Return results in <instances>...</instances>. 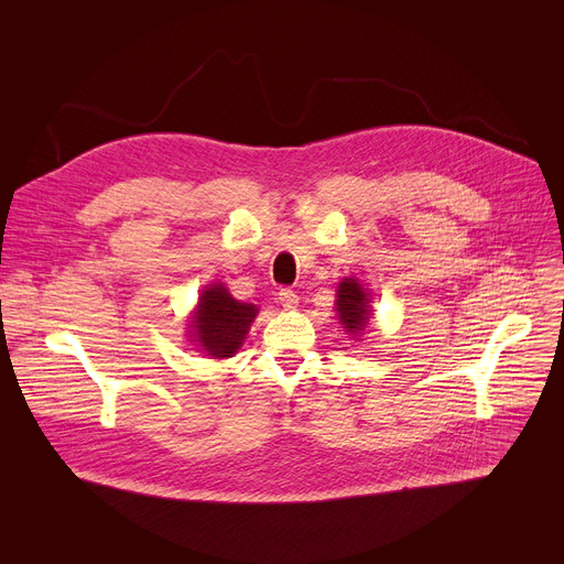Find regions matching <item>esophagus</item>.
I'll use <instances>...</instances> for the list:
<instances>
[{
	"label": "esophagus",
	"instance_id": "34e87169",
	"mask_svg": "<svg viewBox=\"0 0 564 564\" xmlns=\"http://www.w3.org/2000/svg\"><path fill=\"white\" fill-rule=\"evenodd\" d=\"M279 303L283 305L285 311H294L296 305H299V296H296V292H292V290L285 288V290L279 292Z\"/></svg>",
	"mask_w": 564,
	"mask_h": 564
}]
</instances>
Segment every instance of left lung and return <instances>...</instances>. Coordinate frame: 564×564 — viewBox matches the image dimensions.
I'll list each match as a JSON object with an SVG mask.
<instances>
[{"label":"left lung","instance_id":"obj_1","mask_svg":"<svg viewBox=\"0 0 564 564\" xmlns=\"http://www.w3.org/2000/svg\"><path fill=\"white\" fill-rule=\"evenodd\" d=\"M335 308H337L341 328H346V333L357 337V333H362L371 319L369 290H365L357 279L346 276L337 288Z\"/></svg>","mask_w":564,"mask_h":564}]
</instances>
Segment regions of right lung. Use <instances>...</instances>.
<instances>
[{
	"label": "right lung",
	"instance_id": "right-lung-1",
	"mask_svg": "<svg viewBox=\"0 0 564 564\" xmlns=\"http://www.w3.org/2000/svg\"><path fill=\"white\" fill-rule=\"evenodd\" d=\"M259 313L253 303L236 301L223 283H212L202 290L197 308L191 319V341L204 352L225 360L238 352Z\"/></svg>",
	"mask_w": 564,
	"mask_h": 564
}]
</instances>
